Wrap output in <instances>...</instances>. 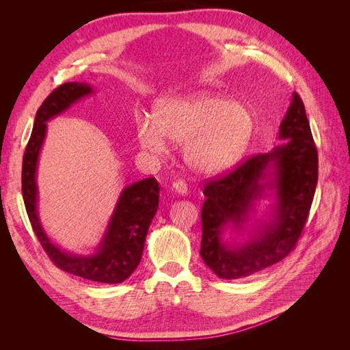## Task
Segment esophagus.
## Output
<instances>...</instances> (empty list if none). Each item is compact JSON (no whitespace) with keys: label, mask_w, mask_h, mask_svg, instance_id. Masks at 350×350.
I'll return each instance as SVG.
<instances>
[{"label":"esophagus","mask_w":350,"mask_h":350,"mask_svg":"<svg viewBox=\"0 0 350 350\" xmlns=\"http://www.w3.org/2000/svg\"><path fill=\"white\" fill-rule=\"evenodd\" d=\"M172 191L178 196H187L188 194V187L184 181H181V179H176L175 183H172Z\"/></svg>","instance_id":"obj_1"}]
</instances>
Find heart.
<instances>
[{
    "instance_id": "b5f03b06",
    "label": "heart",
    "mask_w": 350,
    "mask_h": 350,
    "mask_svg": "<svg viewBox=\"0 0 350 350\" xmlns=\"http://www.w3.org/2000/svg\"><path fill=\"white\" fill-rule=\"evenodd\" d=\"M143 149L162 153L167 140L184 143L183 156L189 169L215 175L234 166L252 139L254 118L245 105L211 92H196L159 99L153 121L137 125Z\"/></svg>"
}]
</instances>
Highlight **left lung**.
I'll use <instances>...</instances> for the list:
<instances>
[{
    "instance_id": "left-lung-1",
    "label": "left lung",
    "mask_w": 350,
    "mask_h": 350,
    "mask_svg": "<svg viewBox=\"0 0 350 350\" xmlns=\"http://www.w3.org/2000/svg\"><path fill=\"white\" fill-rule=\"evenodd\" d=\"M279 140L204 187L200 256L220 279L248 278L293 250L319 181V156L304 103L296 93L279 126ZM271 201L259 215V204ZM234 233L228 241L224 237Z\"/></svg>"
}]
</instances>
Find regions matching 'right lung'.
<instances>
[{
  "mask_svg": "<svg viewBox=\"0 0 350 350\" xmlns=\"http://www.w3.org/2000/svg\"><path fill=\"white\" fill-rule=\"evenodd\" d=\"M94 93L89 83L71 81L55 89L36 112L33 130L23 156L22 193L31 228L55 266L67 273L99 283H121L140 264L152 220L159 207V187L154 178H146L125 187L116 200L102 238L89 254L66 251L49 238L40 221L38 203V163L48 121L68 111L74 103Z\"/></svg>",
  "mask_w": 350,
  "mask_h": 350,
  "instance_id": "1",
  "label": "right lung"
}]
</instances>
